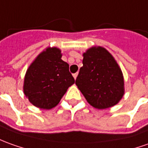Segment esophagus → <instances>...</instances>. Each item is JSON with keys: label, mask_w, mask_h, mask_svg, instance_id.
Returning a JSON list of instances; mask_svg holds the SVG:
<instances>
[{"label": "esophagus", "mask_w": 148, "mask_h": 148, "mask_svg": "<svg viewBox=\"0 0 148 148\" xmlns=\"http://www.w3.org/2000/svg\"><path fill=\"white\" fill-rule=\"evenodd\" d=\"M73 76H74V79H76V78H77V76H78V73H75V74H73Z\"/></svg>", "instance_id": "obj_1"}]
</instances>
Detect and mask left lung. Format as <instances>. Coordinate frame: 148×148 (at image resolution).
Instances as JSON below:
<instances>
[{"mask_svg":"<svg viewBox=\"0 0 148 148\" xmlns=\"http://www.w3.org/2000/svg\"><path fill=\"white\" fill-rule=\"evenodd\" d=\"M82 64L75 84L87 101L98 109L119 103L125 94L120 66L106 49L93 46L82 54Z\"/></svg>","mask_w":148,"mask_h":148,"instance_id":"left-lung-1","label":"left lung"}]
</instances>
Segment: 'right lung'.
I'll list each match as a JSON object with an SVG mask.
<instances>
[{"mask_svg":"<svg viewBox=\"0 0 148 148\" xmlns=\"http://www.w3.org/2000/svg\"><path fill=\"white\" fill-rule=\"evenodd\" d=\"M61 49L49 47L36 57L25 74L23 92L37 108L51 109L74 83L69 64L61 60Z\"/></svg>","mask_w":148,"mask_h":148,"instance_id":"right-lung-1","label":"right lung"}]
</instances>
